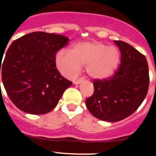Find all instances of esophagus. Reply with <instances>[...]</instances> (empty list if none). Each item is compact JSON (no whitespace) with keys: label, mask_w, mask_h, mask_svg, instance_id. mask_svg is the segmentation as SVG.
<instances>
[{"label":"esophagus","mask_w":156,"mask_h":156,"mask_svg":"<svg viewBox=\"0 0 156 156\" xmlns=\"http://www.w3.org/2000/svg\"><path fill=\"white\" fill-rule=\"evenodd\" d=\"M83 80L82 78H80V79L76 80H74L73 83L74 84H80V83Z\"/></svg>","instance_id":"34e87169"}]
</instances>
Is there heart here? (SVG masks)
Instances as JSON below:
<instances>
[{
    "mask_svg": "<svg viewBox=\"0 0 156 156\" xmlns=\"http://www.w3.org/2000/svg\"><path fill=\"white\" fill-rule=\"evenodd\" d=\"M120 61V53L116 48L97 41H83L73 46L71 52L60 50L55 56V63L62 74L73 78L85 66L90 78L105 79L115 73Z\"/></svg>",
    "mask_w": 156,
    "mask_h": 156,
    "instance_id": "1",
    "label": "heart"
}]
</instances>
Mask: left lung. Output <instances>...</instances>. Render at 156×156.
I'll return each instance as SVG.
<instances>
[{
	"instance_id": "left-lung-1",
	"label": "left lung",
	"mask_w": 156,
	"mask_h": 156,
	"mask_svg": "<svg viewBox=\"0 0 156 156\" xmlns=\"http://www.w3.org/2000/svg\"><path fill=\"white\" fill-rule=\"evenodd\" d=\"M121 53L120 66L105 80H94V91L86 105L97 119L118 122L138 108L148 93V66L145 56L126 42L114 41Z\"/></svg>"
}]
</instances>
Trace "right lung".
Masks as SVG:
<instances>
[{"label":"right lung","mask_w":156,"mask_h":156,"mask_svg":"<svg viewBox=\"0 0 156 156\" xmlns=\"http://www.w3.org/2000/svg\"><path fill=\"white\" fill-rule=\"evenodd\" d=\"M69 40L59 34L34 32L12 43L3 63L0 57L3 84L18 108L42 115L55 108L73 83L60 74L55 64L56 52Z\"/></svg>","instance_id":"1"}]
</instances>
